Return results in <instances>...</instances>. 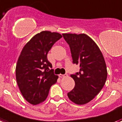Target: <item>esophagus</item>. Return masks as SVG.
Returning <instances> with one entry per match:
<instances>
[{
  "label": "esophagus",
  "instance_id": "esophagus-1",
  "mask_svg": "<svg viewBox=\"0 0 122 122\" xmlns=\"http://www.w3.org/2000/svg\"><path fill=\"white\" fill-rule=\"evenodd\" d=\"M68 76V73H65V74H59V77H67Z\"/></svg>",
  "mask_w": 122,
  "mask_h": 122
}]
</instances>
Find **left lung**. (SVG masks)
Listing matches in <instances>:
<instances>
[{
    "label": "left lung",
    "mask_w": 122,
    "mask_h": 122,
    "mask_svg": "<svg viewBox=\"0 0 122 122\" xmlns=\"http://www.w3.org/2000/svg\"><path fill=\"white\" fill-rule=\"evenodd\" d=\"M69 45L73 64L80 66V70L70 75L75 87L68 93L71 101L85 104L95 98L104 86L107 71L101 51L95 41L85 34H63Z\"/></svg>",
    "instance_id": "1"
}]
</instances>
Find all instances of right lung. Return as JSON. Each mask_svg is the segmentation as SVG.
Masks as SVG:
<instances>
[{
	"label": "right lung",
	"mask_w": 122,
	"mask_h": 122,
	"mask_svg": "<svg viewBox=\"0 0 122 122\" xmlns=\"http://www.w3.org/2000/svg\"><path fill=\"white\" fill-rule=\"evenodd\" d=\"M62 38L57 32L42 31L24 46L16 66V79L21 93L30 104H38L48 96L58 79L47 59L53 45Z\"/></svg>",
	"instance_id": "add662e5"
}]
</instances>
